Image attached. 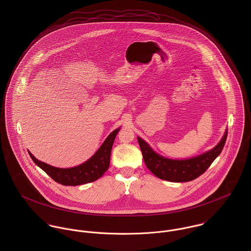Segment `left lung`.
<instances>
[{"label":"left lung","mask_w":251,"mask_h":251,"mask_svg":"<svg viewBox=\"0 0 251 251\" xmlns=\"http://www.w3.org/2000/svg\"><path fill=\"white\" fill-rule=\"evenodd\" d=\"M227 134L228 129H226L221 141L213 150L196 157L184 160L168 159L157 154L139 137L138 143L143 154L146 166L151 173H153L159 179L175 182H183L196 179L206 172V170L221 152L227 139Z\"/></svg>","instance_id":"8db88e82"}]
</instances>
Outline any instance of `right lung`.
Returning <instances> with one entry per match:
<instances>
[{"label": "right lung", "mask_w": 251, "mask_h": 251, "mask_svg": "<svg viewBox=\"0 0 251 251\" xmlns=\"http://www.w3.org/2000/svg\"><path fill=\"white\" fill-rule=\"evenodd\" d=\"M120 128L115 129L101 145L100 150L85 163L72 168H56L44 162L37 160L29 151L31 158L38 167H40L47 175L55 181L63 185H79L95 181L107 171L110 164V154L115 137Z\"/></svg>", "instance_id": "right-lung-1"}]
</instances>
